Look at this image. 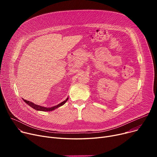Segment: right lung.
Returning <instances> with one entry per match:
<instances>
[{"label": "right lung", "mask_w": 157, "mask_h": 157, "mask_svg": "<svg viewBox=\"0 0 157 157\" xmlns=\"http://www.w3.org/2000/svg\"><path fill=\"white\" fill-rule=\"evenodd\" d=\"M68 98H67V99H66L65 101H64L63 102H61L60 104H58V105H55V106L52 107V108H46V107L40 106V105H39L35 104L34 103H33V102H30V101H27V100H25V99H23V101H24L27 104H29V105H30V107H32V108H34V109H36V110H37V111H53V110H54V109H56V108H59V107L62 106V105H63L67 101Z\"/></svg>", "instance_id": "obj_1"}]
</instances>
